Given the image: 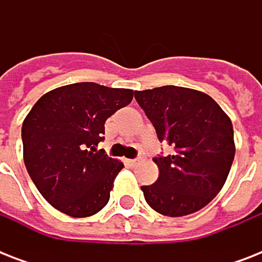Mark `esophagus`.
Segmentation results:
<instances>
[{"instance_id":"1","label":"esophagus","mask_w":262,"mask_h":262,"mask_svg":"<svg viewBox=\"0 0 262 262\" xmlns=\"http://www.w3.org/2000/svg\"><path fill=\"white\" fill-rule=\"evenodd\" d=\"M127 166H130V167H135V166H137V163H139V160L137 159H130V160H126Z\"/></svg>"}]
</instances>
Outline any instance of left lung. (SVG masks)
<instances>
[{
    "instance_id": "1",
    "label": "left lung",
    "mask_w": 262,
    "mask_h": 262,
    "mask_svg": "<svg viewBox=\"0 0 262 262\" xmlns=\"http://www.w3.org/2000/svg\"><path fill=\"white\" fill-rule=\"evenodd\" d=\"M135 98L172 155L154 158L159 178L141 186L148 205L164 216L200 211L222 190L235 143L231 119L201 91L164 85L136 91Z\"/></svg>"
}]
</instances>
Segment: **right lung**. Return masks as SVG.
Wrapping results in <instances>:
<instances>
[{"label":"right lung","instance_id":"obj_1","mask_svg":"<svg viewBox=\"0 0 262 262\" xmlns=\"http://www.w3.org/2000/svg\"><path fill=\"white\" fill-rule=\"evenodd\" d=\"M132 99L126 88L76 83L49 91L31 108L21 127L24 164L55 209L87 217L106 207L123 163L96 145L106 119Z\"/></svg>","mask_w":262,"mask_h":262}]
</instances>
